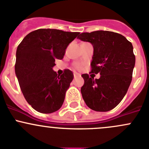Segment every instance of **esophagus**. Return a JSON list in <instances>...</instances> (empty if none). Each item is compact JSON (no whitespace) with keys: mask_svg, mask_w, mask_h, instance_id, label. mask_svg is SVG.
<instances>
[{"mask_svg":"<svg viewBox=\"0 0 149 149\" xmlns=\"http://www.w3.org/2000/svg\"><path fill=\"white\" fill-rule=\"evenodd\" d=\"M73 76H74V78H77V77H80V74H79V73H76V72H75L74 73H73Z\"/></svg>","mask_w":149,"mask_h":149,"instance_id":"esophagus-1","label":"esophagus"}]
</instances>
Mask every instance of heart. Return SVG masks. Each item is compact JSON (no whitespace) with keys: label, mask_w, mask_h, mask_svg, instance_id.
I'll return each instance as SVG.
<instances>
[{"label":"heart","mask_w":149,"mask_h":149,"mask_svg":"<svg viewBox=\"0 0 149 149\" xmlns=\"http://www.w3.org/2000/svg\"><path fill=\"white\" fill-rule=\"evenodd\" d=\"M76 67H77V68H79V67H80V66H79V65H76Z\"/></svg>","instance_id":"obj_1"}]
</instances>
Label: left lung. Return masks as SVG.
Wrapping results in <instances>:
<instances>
[{
  "label": "left lung",
  "instance_id": "8db88e82",
  "mask_svg": "<svg viewBox=\"0 0 149 149\" xmlns=\"http://www.w3.org/2000/svg\"><path fill=\"white\" fill-rule=\"evenodd\" d=\"M78 39L92 45L91 72L100 74L99 79L81 75L82 97L93 110H111L122 101L131 83L136 63L133 45L124 36L102 30L81 33Z\"/></svg>",
  "mask_w": 149,
  "mask_h": 149
}]
</instances>
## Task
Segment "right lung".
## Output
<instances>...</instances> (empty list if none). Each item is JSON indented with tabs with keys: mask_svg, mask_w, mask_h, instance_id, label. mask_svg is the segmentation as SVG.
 <instances>
[{
	"mask_svg": "<svg viewBox=\"0 0 149 149\" xmlns=\"http://www.w3.org/2000/svg\"><path fill=\"white\" fill-rule=\"evenodd\" d=\"M79 34L40 29L28 34L18 46L15 73L25 99L37 112L52 113L62 107L73 73L65 70L60 76L52 68L55 59L63 58L67 47Z\"/></svg>",
	"mask_w": 149,
	"mask_h": 149,
	"instance_id": "1",
	"label": "right lung"
}]
</instances>
